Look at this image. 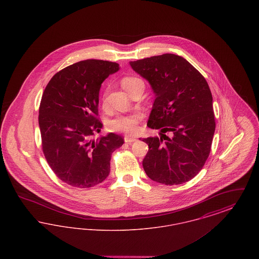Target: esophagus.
Segmentation results:
<instances>
[{"label":"esophagus","instance_id":"1","mask_svg":"<svg viewBox=\"0 0 259 259\" xmlns=\"http://www.w3.org/2000/svg\"><path fill=\"white\" fill-rule=\"evenodd\" d=\"M136 141H137V139L133 138V137H129V136H125L124 137V142L127 143V144H132V143H134Z\"/></svg>","mask_w":259,"mask_h":259}]
</instances>
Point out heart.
I'll use <instances>...</instances> for the list:
<instances>
[{
    "mask_svg": "<svg viewBox=\"0 0 259 259\" xmlns=\"http://www.w3.org/2000/svg\"><path fill=\"white\" fill-rule=\"evenodd\" d=\"M140 80L137 77L127 76L121 80V84L124 89L127 91L129 87L136 81ZM141 113H133L130 115H118L114 118H111L107 122V127L109 130L113 132H123L127 134L136 133L139 129V121L141 120Z\"/></svg>",
    "mask_w": 259,
    "mask_h": 259,
    "instance_id": "b5f03b06",
    "label": "heart"
}]
</instances>
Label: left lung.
<instances>
[{
    "label": "left lung",
    "mask_w": 259,
    "mask_h": 259,
    "mask_svg": "<svg viewBox=\"0 0 259 259\" xmlns=\"http://www.w3.org/2000/svg\"><path fill=\"white\" fill-rule=\"evenodd\" d=\"M130 66L148 80L156 97L148 126L159 129L160 137L143 139L148 146L145 172L162 185L190 181L209 157L215 129L208 82L184 57L171 53L131 61Z\"/></svg>",
    "instance_id": "left-lung-1"
}]
</instances>
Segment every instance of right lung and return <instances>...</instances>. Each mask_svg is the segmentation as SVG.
<instances>
[{
    "label": "right lung",
    "instance_id": "add662e5",
    "mask_svg": "<svg viewBox=\"0 0 259 259\" xmlns=\"http://www.w3.org/2000/svg\"><path fill=\"white\" fill-rule=\"evenodd\" d=\"M119 69L114 62H77L54 74L44 91L38 111L42 151L51 170L68 185L88 188L104 182L111 153L123 145L114 133L91 139L103 127L97 118L101 85Z\"/></svg>",
    "mask_w": 259,
    "mask_h": 259
}]
</instances>
